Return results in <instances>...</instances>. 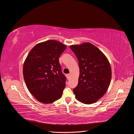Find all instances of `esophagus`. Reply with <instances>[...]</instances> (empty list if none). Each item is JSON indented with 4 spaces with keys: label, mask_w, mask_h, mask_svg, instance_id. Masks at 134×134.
Here are the masks:
<instances>
[{
    "label": "esophagus",
    "mask_w": 134,
    "mask_h": 134,
    "mask_svg": "<svg viewBox=\"0 0 134 134\" xmlns=\"http://www.w3.org/2000/svg\"><path fill=\"white\" fill-rule=\"evenodd\" d=\"M70 74H66V77H67L68 79H69V78H70Z\"/></svg>",
    "instance_id": "34e87169"
}]
</instances>
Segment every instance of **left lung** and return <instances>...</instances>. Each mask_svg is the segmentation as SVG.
<instances>
[{
    "label": "left lung",
    "instance_id": "1",
    "mask_svg": "<svg viewBox=\"0 0 134 134\" xmlns=\"http://www.w3.org/2000/svg\"><path fill=\"white\" fill-rule=\"evenodd\" d=\"M79 62L78 84L73 92L76 99L84 104L94 103L106 93L110 84V64L98 48L90 42L70 46Z\"/></svg>",
    "mask_w": 134,
    "mask_h": 134
}]
</instances>
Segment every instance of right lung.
<instances>
[{"mask_svg": "<svg viewBox=\"0 0 134 134\" xmlns=\"http://www.w3.org/2000/svg\"><path fill=\"white\" fill-rule=\"evenodd\" d=\"M66 48L56 40L37 43L28 53L23 74L28 91L39 102L51 103L60 99L65 87L59 58Z\"/></svg>", "mask_w": 134, "mask_h": 134, "instance_id": "add662e5", "label": "right lung"}]
</instances>
